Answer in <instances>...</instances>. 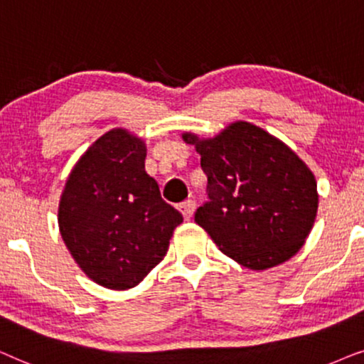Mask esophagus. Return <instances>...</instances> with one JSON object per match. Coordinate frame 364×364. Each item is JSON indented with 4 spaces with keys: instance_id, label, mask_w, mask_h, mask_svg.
Masks as SVG:
<instances>
[{
    "instance_id": "esophagus-1",
    "label": "esophagus",
    "mask_w": 364,
    "mask_h": 364,
    "mask_svg": "<svg viewBox=\"0 0 364 364\" xmlns=\"http://www.w3.org/2000/svg\"><path fill=\"white\" fill-rule=\"evenodd\" d=\"M196 210V203L193 200H186L185 203H181L179 205V211H181V215L185 220H190V218L193 216V213H195Z\"/></svg>"
}]
</instances>
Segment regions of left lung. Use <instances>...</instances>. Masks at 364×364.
<instances>
[{
	"label": "left lung",
	"mask_w": 364,
	"mask_h": 364,
	"mask_svg": "<svg viewBox=\"0 0 364 364\" xmlns=\"http://www.w3.org/2000/svg\"><path fill=\"white\" fill-rule=\"evenodd\" d=\"M201 154L210 201L195 221L221 253L248 269L278 266L301 250L318 213L316 179L273 134L235 121L213 138L183 133Z\"/></svg>",
	"instance_id": "obj_1"
}]
</instances>
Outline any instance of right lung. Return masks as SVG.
<instances>
[{"mask_svg":"<svg viewBox=\"0 0 364 364\" xmlns=\"http://www.w3.org/2000/svg\"><path fill=\"white\" fill-rule=\"evenodd\" d=\"M146 144L128 129L100 136L77 159L58 206V226L83 273L109 289L141 283L166 255L183 216L144 171Z\"/></svg>","mask_w":364,"mask_h":364,"instance_id":"right-lung-1","label":"right lung"}]
</instances>
